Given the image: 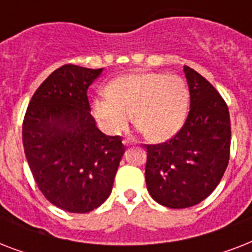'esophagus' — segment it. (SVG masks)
Here are the masks:
<instances>
[{"instance_id":"1","label":"esophagus","mask_w":252,"mask_h":252,"mask_svg":"<svg viewBox=\"0 0 252 252\" xmlns=\"http://www.w3.org/2000/svg\"><path fill=\"white\" fill-rule=\"evenodd\" d=\"M123 144H124V145H126V146H129L130 145V142L126 141H126H123Z\"/></svg>"}]
</instances>
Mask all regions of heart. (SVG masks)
<instances>
[{
  "mask_svg": "<svg viewBox=\"0 0 252 252\" xmlns=\"http://www.w3.org/2000/svg\"><path fill=\"white\" fill-rule=\"evenodd\" d=\"M187 85L182 77L162 73H134L116 78L94 103L103 129L118 134L132 114L138 130L152 140H163L179 129L188 108Z\"/></svg>",
  "mask_w": 252,
  "mask_h": 252,
  "instance_id": "1",
  "label": "heart"
}]
</instances>
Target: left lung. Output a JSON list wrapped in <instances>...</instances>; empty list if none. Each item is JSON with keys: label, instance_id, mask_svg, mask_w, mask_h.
<instances>
[{"label": "left lung", "instance_id": "left-lung-1", "mask_svg": "<svg viewBox=\"0 0 252 252\" xmlns=\"http://www.w3.org/2000/svg\"><path fill=\"white\" fill-rule=\"evenodd\" d=\"M189 112L180 130L163 144L146 145V187L172 209L207 199L222 179L230 156V116L222 96L203 76L184 66Z\"/></svg>", "mask_w": 252, "mask_h": 252}]
</instances>
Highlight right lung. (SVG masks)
<instances>
[{"label":"right lung","mask_w":252,"mask_h":252,"mask_svg":"<svg viewBox=\"0 0 252 252\" xmlns=\"http://www.w3.org/2000/svg\"><path fill=\"white\" fill-rule=\"evenodd\" d=\"M103 72L66 64L39 86L26 111L23 148L37 187L49 203L87 213L112 191L126 148L106 136L90 114L87 89Z\"/></svg>","instance_id":"obj_1"}]
</instances>
